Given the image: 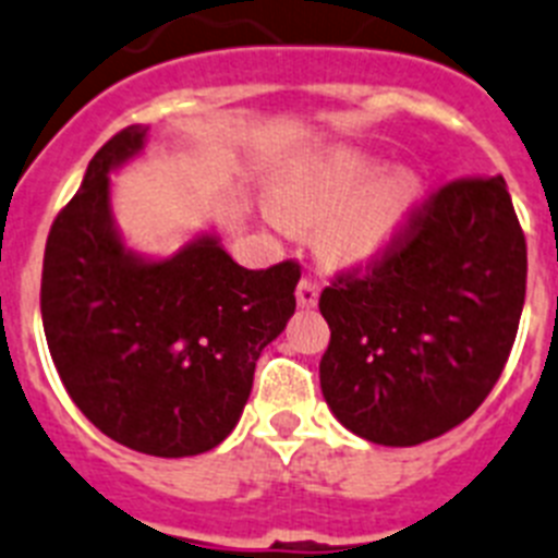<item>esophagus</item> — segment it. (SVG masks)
<instances>
[{"mask_svg": "<svg viewBox=\"0 0 558 558\" xmlns=\"http://www.w3.org/2000/svg\"><path fill=\"white\" fill-rule=\"evenodd\" d=\"M318 290H322V288H318L316 279H311V276H304L302 282H299V288H296L299 307H316Z\"/></svg>", "mask_w": 558, "mask_h": 558, "instance_id": "1", "label": "esophagus"}]
</instances>
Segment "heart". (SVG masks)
Listing matches in <instances>:
<instances>
[{"label":"heart","instance_id":"heart-1","mask_svg":"<svg viewBox=\"0 0 558 558\" xmlns=\"http://www.w3.org/2000/svg\"><path fill=\"white\" fill-rule=\"evenodd\" d=\"M380 166L359 151H330L304 160L279 189V206L296 222L330 220L325 242L338 259L375 254L421 199L412 171H392L373 183Z\"/></svg>","mask_w":558,"mask_h":558}]
</instances>
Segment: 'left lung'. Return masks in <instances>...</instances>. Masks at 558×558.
I'll return each mask as SVG.
<instances>
[{
  "instance_id": "obj_1",
  "label": "left lung",
  "mask_w": 558,
  "mask_h": 558,
  "mask_svg": "<svg viewBox=\"0 0 558 558\" xmlns=\"http://www.w3.org/2000/svg\"><path fill=\"white\" fill-rule=\"evenodd\" d=\"M525 282V233L506 180L432 189L373 259L322 290L330 344L318 378L332 415L380 446L460 426L506 369Z\"/></svg>"
}]
</instances>
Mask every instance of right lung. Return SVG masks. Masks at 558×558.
<instances>
[{
    "label": "right lung",
    "mask_w": 558,
    "mask_h": 558,
    "mask_svg": "<svg viewBox=\"0 0 558 558\" xmlns=\"http://www.w3.org/2000/svg\"><path fill=\"white\" fill-rule=\"evenodd\" d=\"M141 126L109 137L52 220L41 322L66 395L116 442L151 457L220 446L254 387L259 352L296 311V259L247 270L214 236L166 262L123 251L109 169L141 151Z\"/></svg>",
    "instance_id": "add662e5"
}]
</instances>
